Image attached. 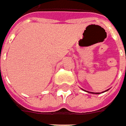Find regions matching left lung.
Listing matches in <instances>:
<instances>
[{"label":"left lung","mask_w":126,"mask_h":126,"mask_svg":"<svg viewBox=\"0 0 126 126\" xmlns=\"http://www.w3.org/2000/svg\"><path fill=\"white\" fill-rule=\"evenodd\" d=\"M94 94H99V93H94Z\"/></svg>","instance_id":"obj_1"}]
</instances>
